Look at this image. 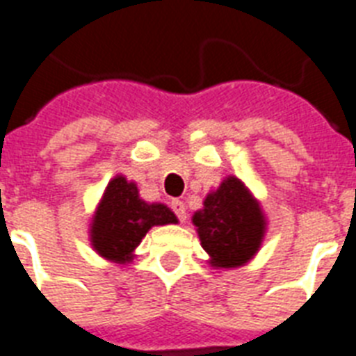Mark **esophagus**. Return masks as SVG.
<instances>
[{
    "mask_svg": "<svg viewBox=\"0 0 356 356\" xmlns=\"http://www.w3.org/2000/svg\"><path fill=\"white\" fill-rule=\"evenodd\" d=\"M172 209H173V212L177 214V218L181 220V222H184V220H186V207H184L183 201L173 200L172 201Z\"/></svg>",
    "mask_w": 356,
    "mask_h": 356,
    "instance_id": "esophagus-1",
    "label": "esophagus"
}]
</instances>
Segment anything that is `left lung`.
Returning <instances> with one entry per match:
<instances>
[{
	"label": "left lung",
	"mask_w": 356,
	"mask_h": 356,
	"mask_svg": "<svg viewBox=\"0 0 356 356\" xmlns=\"http://www.w3.org/2000/svg\"><path fill=\"white\" fill-rule=\"evenodd\" d=\"M192 223L200 234L201 248L216 270L238 268L253 259L264 240L266 218L260 203L234 175L223 179L194 212Z\"/></svg>",
	"instance_id": "1"
}]
</instances>
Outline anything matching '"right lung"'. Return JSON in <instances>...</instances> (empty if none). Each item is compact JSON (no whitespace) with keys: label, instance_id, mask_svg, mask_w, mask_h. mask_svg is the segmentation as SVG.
<instances>
[{"label":"right lung","instance_id":"1","mask_svg":"<svg viewBox=\"0 0 356 356\" xmlns=\"http://www.w3.org/2000/svg\"><path fill=\"white\" fill-rule=\"evenodd\" d=\"M177 223V216L162 203L140 200L136 184L116 175L105 188L90 223V242L103 259L125 264L134 257L145 233L155 225Z\"/></svg>","mask_w":356,"mask_h":356}]
</instances>
